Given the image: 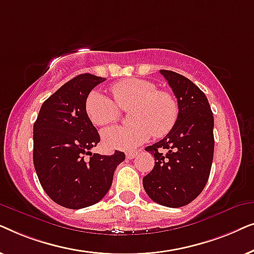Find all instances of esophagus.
<instances>
[{
    "mask_svg": "<svg viewBox=\"0 0 254 254\" xmlns=\"http://www.w3.org/2000/svg\"><path fill=\"white\" fill-rule=\"evenodd\" d=\"M126 156L128 159H133L137 156V152L136 151H128V152H126Z\"/></svg>",
    "mask_w": 254,
    "mask_h": 254,
    "instance_id": "34e87169",
    "label": "esophagus"
}]
</instances>
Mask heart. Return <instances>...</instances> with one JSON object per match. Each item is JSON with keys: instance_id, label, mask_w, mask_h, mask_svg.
Segmentation results:
<instances>
[{"instance_id": "1", "label": "heart", "mask_w": 254, "mask_h": 254, "mask_svg": "<svg viewBox=\"0 0 254 254\" xmlns=\"http://www.w3.org/2000/svg\"><path fill=\"white\" fill-rule=\"evenodd\" d=\"M113 100L99 91L89 93L85 112L95 126L102 127L119 119L120 110L128 111L127 126H113L102 133L103 145L110 150H131L151 135L162 137L171 131L178 119L176 97L157 90L155 83L127 78L111 86Z\"/></svg>"}]
</instances>
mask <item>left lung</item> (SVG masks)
<instances>
[{"mask_svg": "<svg viewBox=\"0 0 254 254\" xmlns=\"http://www.w3.org/2000/svg\"><path fill=\"white\" fill-rule=\"evenodd\" d=\"M159 72L175 93L179 114L171 131L145 148L154 155L155 166L143 178V187L155 202L179 208L192 202L209 178L214 117L206 95L192 81L171 70Z\"/></svg>", "mask_w": 254, "mask_h": 254, "instance_id": "8db88e82", "label": "left lung"}]
</instances>
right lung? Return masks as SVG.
Returning <instances> with one entry per match:
<instances>
[{
  "label": "right lung",
  "instance_id": "obj_1",
  "mask_svg": "<svg viewBox=\"0 0 254 254\" xmlns=\"http://www.w3.org/2000/svg\"><path fill=\"white\" fill-rule=\"evenodd\" d=\"M106 78L81 74L64 83L41 105L33 126V164L43 189L69 209L92 206L112 185L124 152L91 154L100 136L85 112L91 90ZM90 159L86 161L85 155Z\"/></svg>",
  "mask_w": 254,
  "mask_h": 254
}]
</instances>
